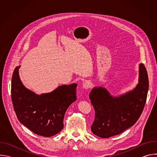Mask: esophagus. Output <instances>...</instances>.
<instances>
[{
    "mask_svg": "<svg viewBox=\"0 0 157 157\" xmlns=\"http://www.w3.org/2000/svg\"><path fill=\"white\" fill-rule=\"evenodd\" d=\"M91 86H92V82H91V81H89V80L86 81L84 82H83V84H82V87L85 89L90 88Z\"/></svg>",
    "mask_w": 157,
    "mask_h": 157,
    "instance_id": "obj_1",
    "label": "esophagus"
}]
</instances>
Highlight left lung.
<instances>
[{"label": "left lung", "mask_w": 157, "mask_h": 157, "mask_svg": "<svg viewBox=\"0 0 157 157\" xmlns=\"http://www.w3.org/2000/svg\"><path fill=\"white\" fill-rule=\"evenodd\" d=\"M148 91V74L142 63L139 64L137 86L125 94L114 97L106 88L94 87L89 94L95 110L92 132L99 137L109 138L133 125L142 113Z\"/></svg>", "instance_id": "left-lung-1"}]
</instances>
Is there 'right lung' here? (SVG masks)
Here are the masks:
<instances>
[{"label": "right lung", "instance_id": "add662e5", "mask_svg": "<svg viewBox=\"0 0 157 157\" xmlns=\"http://www.w3.org/2000/svg\"><path fill=\"white\" fill-rule=\"evenodd\" d=\"M20 68H15L11 83L12 101L18 121L38 136L56 135L63 128L67 109L77 99L78 84L61 85L50 93L38 95L22 84Z\"/></svg>", "mask_w": 157, "mask_h": 157}]
</instances>
